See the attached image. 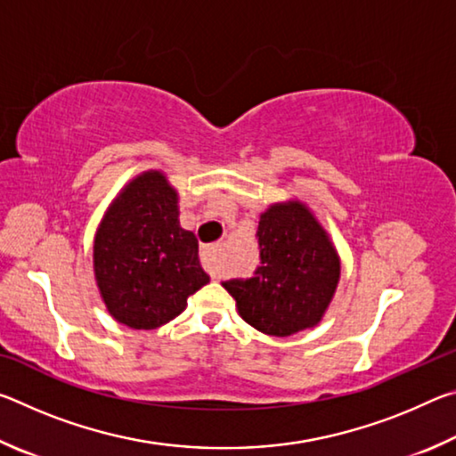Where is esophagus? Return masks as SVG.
Wrapping results in <instances>:
<instances>
[{"label": "esophagus", "instance_id": "esophagus-1", "mask_svg": "<svg viewBox=\"0 0 456 456\" xmlns=\"http://www.w3.org/2000/svg\"><path fill=\"white\" fill-rule=\"evenodd\" d=\"M217 256H219V247L217 245L203 247V251H200V264H203L207 272L211 273L213 280H217V277H219V273H217Z\"/></svg>", "mask_w": 456, "mask_h": 456}]
</instances>
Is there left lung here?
<instances>
[{
  "mask_svg": "<svg viewBox=\"0 0 456 456\" xmlns=\"http://www.w3.org/2000/svg\"><path fill=\"white\" fill-rule=\"evenodd\" d=\"M256 237V272L223 281L241 318L277 338L315 326L339 280V259L326 231L302 203H285L261 215Z\"/></svg>",
  "mask_w": 456,
  "mask_h": 456,
  "instance_id": "8db88e82",
  "label": "left lung"
}]
</instances>
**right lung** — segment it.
I'll return each mask as SVG.
<instances>
[{"label": "right lung", "instance_id": "1", "mask_svg": "<svg viewBox=\"0 0 456 456\" xmlns=\"http://www.w3.org/2000/svg\"><path fill=\"white\" fill-rule=\"evenodd\" d=\"M94 272L108 312L134 330L171 322L209 283L163 175H141L110 205L96 233Z\"/></svg>", "mask_w": 456, "mask_h": 456}]
</instances>
